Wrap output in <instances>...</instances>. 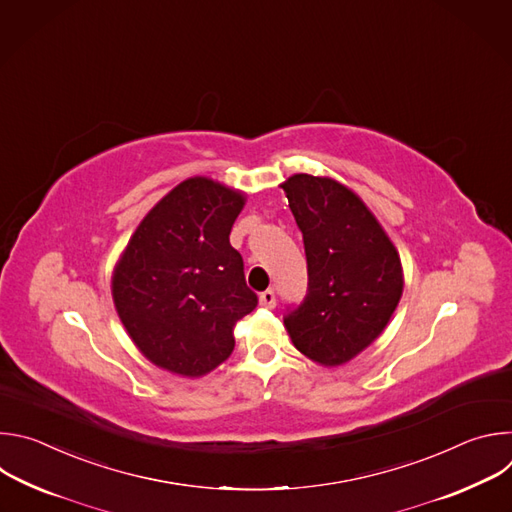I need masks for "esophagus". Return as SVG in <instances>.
Instances as JSON below:
<instances>
[{"mask_svg":"<svg viewBox=\"0 0 512 512\" xmlns=\"http://www.w3.org/2000/svg\"><path fill=\"white\" fill-rule=\"evenodd\" d=\"M259 304L263 306V308H275V291L273 289H267V291H263V294L259 296Z\"/></svg>","mask_w":512,"mask_h":512,"instance_id":"obj_1","label":"esophagus"}]
</instances>
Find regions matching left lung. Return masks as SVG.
Here are the masks:
<instances>
[{"instance_id":"obj_1","label":"left lung","mask_w":512,"mask_h":512,"mask_svg":"<svg viewBox=\"0 0 512 512\" xmlns=\"http://www.w3.org/2000/svg\"><path fill=\"white\" fill-rule=\"evenodd\" d=\"M281 188L308 259V294L283 324L302 354L340 367L389 324L403 294L401 257L375 214L344 184L294 174Z\"/></svg>"}]
</instances>
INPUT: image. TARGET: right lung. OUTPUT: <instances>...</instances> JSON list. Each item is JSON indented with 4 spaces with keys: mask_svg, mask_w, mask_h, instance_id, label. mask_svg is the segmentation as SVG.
Listing matches in <instances>:
<instances>
[{
    "mask_svg": "<svg viewBox=\"0 0 512 512\" xmlns=\"http://www.w3.org/2000/svg\"><path fill=\"white\" fill-rule=\"evenodd\" d=\"M245 200L212 178H188L145 214L121 253L115 310L156 367L196 379L231 356L235 324L257 306L229 241Z\"/></svg>",
    "mask_w": 512,
    "mask_h": 512,
    "instance_id": "obj_1",
    "label": "right lung"
}]
</instances>
